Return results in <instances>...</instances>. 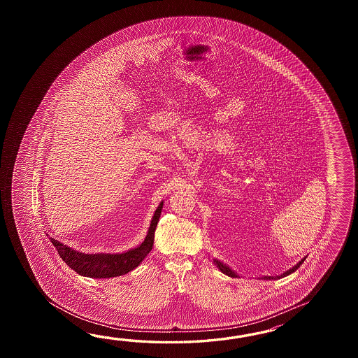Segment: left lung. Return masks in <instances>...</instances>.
I'll list each match as a JSON object with an SVG mask.
<instances>
[{
    "label": "left lung",
    "instance_id": "obj_1",
    "mask_svg": "<svg viewBox=\"0 0 358 358\" xmlns=\"http://www.w3.org/2000/svg\"><path fill=\"white\" fill-rule=\"evenodd\" d=\"M304 259H301V261H299V262H298V264H297V265H296V266L292 267V268H290V270H288V271H287V273H284V274H282V275H279V276H265V278H264V279H268V280H270V279H280V278H284V276H287V275L292 274V273H294V271H296V270H297L298 267L301 266V265H302V264H303ZM215 265H216V266H217V267H219V268H220L221 273H224V274L228 275V276H231V278H238V275H236V273H234V271H233V270H230V268H229V267L227 266V265H224V264H221L220 261H217V259H215Z\"/></svg>",
    "mask_w": 358,
    "mask_h": 358
}]
</instances>
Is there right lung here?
<instances>
[{"instance_id": "right-lung-1", "label": "right lung", "mask_w": 358, "mask_h": 358, "mask_svg": "<svg viewBox=\"0 0 358 358\" xmlns=\"http://www.w3.org/2000/svg\"><path fill=\"white\" fill-rule=\"evenodd\" d=\"M162 202L155 211L151 227L148 229V234L145 236V242L137 248L130 250L125 253L119 255H110V253H99V255H84L80 252L74 251L66 247L65 244L55 241L54 238H50L51 242L56 247L57 253L64 262L71 267L76 273L88 278L96 279H106L114 278L119 275L127 274L145 259V256L151 252L155 239V230L157 227V222L160 219Z\"/></svg>"}]
</instances>
